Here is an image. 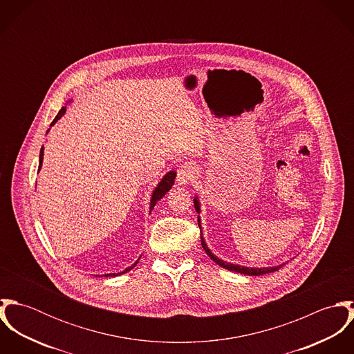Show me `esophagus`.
Returning <instances> with one entry per match:
<instances>
[{
    "instance_id": "34e87169",
    "label": "esophagus",
    "mask_w": 354,
    "mask_h": 354,
    "mask_svg": "<svg viewBox=\"0 0 354 354\" xmlns=\"http://www.w3.org/2000/svg\"><path fill=\"white\" fill-rule=\"evenodd\" d=\"M195 167L192 165H183L178 170H177V184L178 185H187L192 181V178L195 177Z\"/></svg>"
}]
</instances>
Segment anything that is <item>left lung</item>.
<instances>
[{"label": "left lung", "instance_id": "obj_1", "mask_svg": "<svg viewBox=\"0 0 354 354\" xmlns=\"http://www.w3.org/2000/svg\"><path fill=\"white\" fill-rule=\"evenodd\" d=\"M195 203V208H196V211L198 212H201V205H199V201L198 199H195L194 201ZM198 223H199V227H201V219H199V216H198ZM201 240H202V247L203 250L205 251V253L211 257V260H214L218 266H221V267H223V268H226V270H230V271H236V272H241V274H245V275H263V274H268V272H274V271H277V270H279L282 266H285V264H281V266H277V267H264V268H252V267H244V266H237V264H230V263H226V261H223V260H221V259H218L216 256H214L212 253L209 252V250H208V247L205 245V243H204V240H203L202 232H201Z\"/></svg>", "mask_w": 354, "mask_h": 354}]
</instances>
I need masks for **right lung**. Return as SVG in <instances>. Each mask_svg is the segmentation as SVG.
Listing matches in <instances>:
<instances>
[{
  "label": "right lung",
  "mask_w": 354,
  "mask_h": 354,
  "mask_svg": "<svg viewBox=\"0 0 354 354\" xmlns=\"http://www.w3.org/2000/svg\"><path fill=\"white\" fill-rule=\"evenodd\" d=\"M65 110H66V107L65 106H62V109L58 111V114L55 115V118L53 120V122H51V125H54L62 115H64V113H65ZM42 160H44V147L41 149V153H39V167H38V170L41 169V166H42ZM174 178H176V173L174 171H169L163 178H162V181L158 184V187L155 188V191H153V194H152L151 203H150V212H151L152 208H153V205L156 204L158 201H160L163 196H165V194L171 188V185L174 184ZM140 259V257H139ZM139 261V260H138ZM138 261L133 264V266H131V267H128V268H125L122 272H118V274H107V275H104V277H117V275H120V274H124V272H127V271H129V270H132L136 264H138Z\"/></svg>",
  "instance_id": "right-lung-1"
}]
</instances>
